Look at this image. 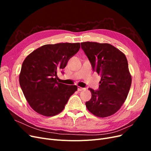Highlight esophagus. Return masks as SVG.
I'll list each match as a JSON object with an SVG mask.
<instances>
[{
  "label": "esophagus",
  "instance_id": "34e87169",
  "mask_svg": "<svg viewBox=\"0 0 151 151\" xmlns=\"http://www.w3.org/2000/svg\"><path fill=\"white\" fill-rule=\"evenodd\" d=\"M86 88H81V87H78V91H83L85 90Z\"/></svg>",
  "mask_w": 151,
  "mask_h": 151
}]
</instances>
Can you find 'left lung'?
<instances>
[{
	"mask_svg": "<svg viewBox=\"0 0 151 151\" xmlns=\"http://www.w3.org/2000/svg\"><path fill=\"white\" fill-rule=\"evenodd\" d=\"M92 65L101 77L98 91L89 88L92 96L86 106L94 115L100 118L111 116L124 103L132 84V76L125 55L109 43H81Z\"/></svg>",
	"mask_w": 151,
	"mask_h": 151,
	"instance_id": "obj_1",
	"label": "left lung"
}]
</instances>
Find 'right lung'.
Segmentation results:
<instances>
[{
	"label": "right lung",
	"instance_id": "1",
	"mask_svg": "<svg viewBox=\"0 0 151 151\" xmlns=\"http://www.w3.org/2000/svg\"><path fill=\"white\" fill-rule=\"evenodd\" d=\"M80 47V43L45 45L29 54L22 62L20 86L29 106L40 115H58L77 90V86L57 82V74Z\"/></svg>",
	"mask_w": 151,
	"mask_h": 151
}]
</instances>
